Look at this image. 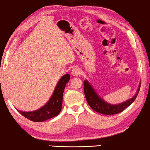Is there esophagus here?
Listing matches in <instances>:
<instances>
[{
    "instance_id": "esophagus-1",
    "label": "esophagus",
    "mask_w": 150,
    "mask_h": 150,
    "mask_svg": "<svg viewBox=\"0 0 150 150\" xmlns=\"http://www.w3.org/2000/svg\"><path fill=\"white\" fill-rule=\"evenodd\" d=\"M71 74L73 76H79L80 74V71L79 68H75L73 69L72 71H71Z\"/></svg>"
}]
</instances>
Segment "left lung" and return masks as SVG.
I'll return each instance as SVG.
<instances>
[{"label":"left lung","mask_w":150,"mask_h":150,"mask_svg":"<svg viewBox=\"0 0 150 150\" xmlns=\"http://www.w3.org/2000/svg\"><path fill=\"white\" fill-rule=\"evenodd\" d=\"M140 86L141 84L139 86L136 94L132 98L117 105L110 104L101 99L86 80L84 81V92L86 101L93 110L102 114L113 115L122 112L125 108H127L135 100L140 90Z\"/></svg>","instance_id":"8db88e82"}]
</instances>
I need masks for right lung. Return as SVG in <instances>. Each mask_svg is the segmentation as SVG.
<instances>
[{"label": "right lung", "instance_id": "add662e5", "mask_svg": "<svg viewBox=\"0 0 150 150\" xmlns=\"http://www.w3.org/2000/svg\"><path fill=\"white\" fill-rule=\"evenodd\" d=\"M70 74H65L61 78L49 101L40 109L28 112L17 110L25 118L36 122H44L48 119L57 116L62 108L63 94L66 84L70 80Z\"/></svg>", "mask_w": 150, "mask_h": 150}]
</instances>
